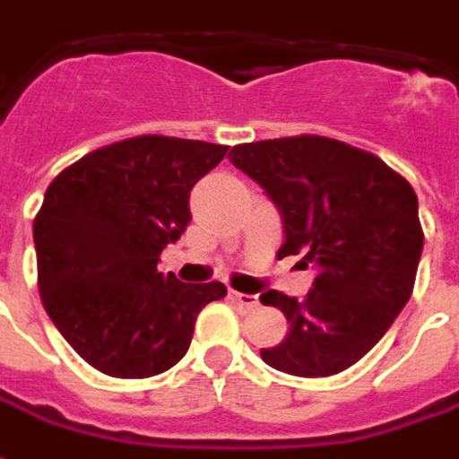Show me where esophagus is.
Instances as JSON below:
<instances>
[{"instance_id": "34e87169", "label": "esophagus", "mask_w": 459, "mask_h": 459, "mask_svg": "<svg viewBox=\"0 0 459 459\" xmlns=\"http://www.w3.org/2000/svg\"><path fill=\"white\" fill-rule=\"evenodd\" d=\"M230 299L235 301L242 311H255L259 307V299L255 294H242V291H230Z\"/></svg>"}]
</instances>
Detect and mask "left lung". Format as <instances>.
I'll list each match as a JSON object with an SVG mask.
<instances>
[{"label":"left lung","mask_w":459,"mask_h":459,"mask_svg":"<svg viewBox=\"0 0 459 459\" xmlns=\"http://www.w3.org/2000/svg\"><path fill=\"white\" fill-rule=\"evenodd\" d=\"M230 160L279 207V256L304 255L318 269L304 299L274 289L259 297L289 321L287 339L262 359L301 378L346 370L412 294L422 252L415 190L373 152L324 135L242 143Z\"/></svg>","instance_id":"1"}]
</instances>
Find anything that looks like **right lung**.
I'll list each match as a JSON object with an SVG mask.
<instances>
[{
	"mask_svg": "<svg viewBox=\"0 0 459 459\" xmlns=\"http://www.w3.org/2000/svg\"><path fill=\"white\" fill-rule=\"evenodd\" d=\"M230 145L138 135L83 155L48 185L34 220L39 294L68 346L113 378L172 368L195 318L227 294L220 281L183 284L160 274L178 242L190 190Z\"/></svg>",
	"mask_w": 459,
	"mask_h": 459,
	"instance_id": "right-lung-1",
	"label": "right lung"
}]
</instances>
